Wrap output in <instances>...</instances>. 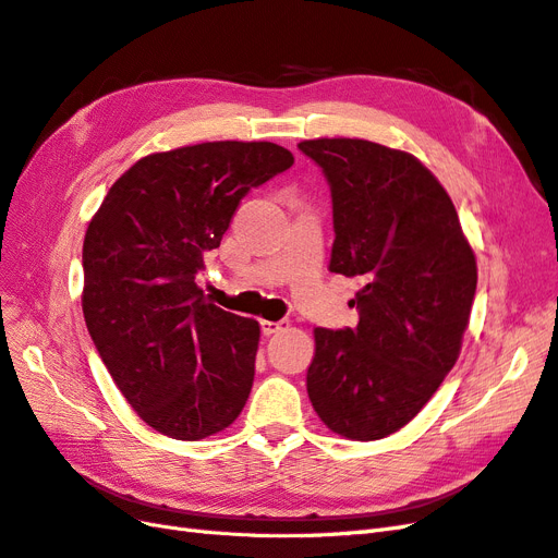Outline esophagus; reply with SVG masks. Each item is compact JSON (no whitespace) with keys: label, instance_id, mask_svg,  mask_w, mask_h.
<instances>
[{"label":"esophagus","instance_id":"34e87169","mask_svg":"<svg viewBox=\"0 0 558 558\" xmlns=\"http://www.w3.org/2000/svg\"><path fill=\"white\" fill-rule=\"evenodd\" d=\"M289 328V320H260V330L263 335H275Z\"/></svg>","mask_w":558,"mask_h":558}]
</instances>
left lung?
<instances>
[{"instance_id":"left-lung-1","label":"left lung","mask_w":558,"mask_h":558,"mask_svg":"<svg viewBox=\"0 0 558 558\" xmlns=\"http://www.w3.org/2000/svg\"><path fill=\"white\" fill-rule=\"evenodd\" d=\"M298 148L330 185V272L365 279L359 326L314 330L307 393L332 433L381 440L410 424L459 359L475 253L442 183L412 154L344 137Z\"/></svg>"}]
</instances>
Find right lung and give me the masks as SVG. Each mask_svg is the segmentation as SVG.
Returning <instances> with one entry per match:
<instances>
[{
  "mask_svg": "<svg viewBox=\"0 0 558 558\" xmlns=\"http://www.w3.org/2000/svg\"><path fill=\"white\" fill-rule=\"evenodd\" d=\"M272 142H205L150 154L118 179L83 240V316L109 375L146 424L202 440L244 410L258 320L195 283L242 197L286 172Z\"/></svg>",
  "mask_w": 558,
  "mask_h": 558,
  "instance_id": "1",
  "label": "right lung"
}]
</instances>
